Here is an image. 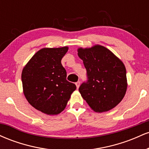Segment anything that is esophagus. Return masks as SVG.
Returning a JSON list of instances; mask_svg holds the SVG:
<instances>
[{
  "instance_id": "1",
  "label": "esophagus",
  "mask_w": 149,
  "mask_h": 149,
  "mask_svg": "<svg viewBox=\"0 0 149 149\" xmlns=\"http://www.w3.org/2000/svg\"><path fill=\"white\" fill-rule=\"evenodd\" d=\"M80 81H78V82H76V88H77V89H78V88H79V87H80Z\"/></svg>"
}]
</instances>
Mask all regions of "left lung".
Returning a JSON list of instances; mask_svg holds the SVG:
<instances>
[{"instance_id":"obj_1","label":"left lung","mask_w":149,"mask_h":149,"mask_svg":"<svg viewBox=\"0 0 149 149\" xmlns=\"http://www.w3.org/2000/svg\"><path fill=\"white\" fill-rule=\"evenodd\" d=\"M78 54L87 71L88 80L79 92L95 111H108L122 101L127 90L125 66L115 54L102 45L78 48Z\"/></svg>"}]
</instances>
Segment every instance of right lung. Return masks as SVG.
I'll return each mask as SVG.
<instances>
[{"label": "right lung", "instance_id": "add662e5", "mask_svg": "<svg viewBox=\"0 0 149 149\" xmlns=\"http://www.w3.org/2000/svg\"><path fill=\"white\" fill-rule=\"evenodd\" d=\"M68 47L42 48L24 67L22 81L24 96L32 107L47 115L60 113L76 89L66 80L61 61Z\"/></svg>", "mask_w": 149, "mask_h": 149}]
</instances>
